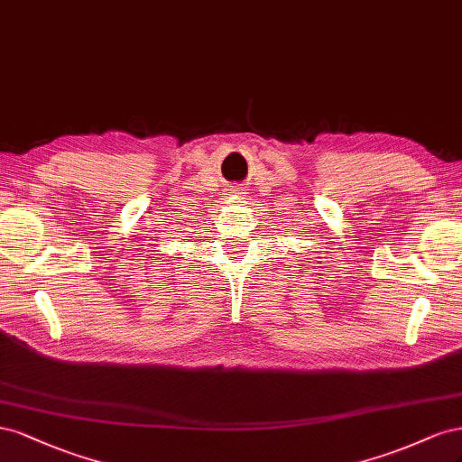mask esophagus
Wrapping results in <instances>:
<instances>
[{
  "label": "esophagus",
  "mask_w": 462,
  "mask_h": 462,
  "mask_svg": "<svg viewBox=\"0 0 462 462\" xmlns=\"http://www.w3.org/2000/svg\"><path fill=\"white\" fill-rule=\"evenodd\" d=\"M236 193H240V195H242V193H244V191H240V189H236Z\"/></svg>",
  "instance_id": "esophagus-1"
}]
</instances>
